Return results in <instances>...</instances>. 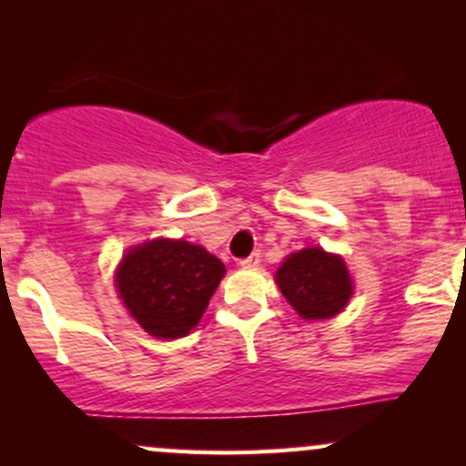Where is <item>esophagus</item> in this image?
<instances>
[{"label":"esophagus","mask_w":466,"mask_h":466,"mask_svg":"<svg viewBox=\"0 0 466 466\" xmlns=\"http://www.w3.org/2000/svg\"><path fill=\"white\" fill-rule=\"evenodd\" d=\"M260 265V254L258 251H254V254L248 256V258L240 260V267H245V269H249V267H258Z\"/></svg>","instance_id":"obj_1"}]
</instances>
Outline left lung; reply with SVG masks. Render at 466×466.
<instances>
[{"mask_svg": "<svg viewBox=\"0 0 466 466\" xmlns=\"http://www.w3.org/2000/svg\"><path fill=\"white\" fill-rule=\"evenodd\" d=\"M276 282L304 319L333 318L346 307L352 293L344 260L319 248H307L289 256L278 269Z\"/></svg>", "mask_w": 466, "mask_h": 466, "instance_id": "left-lung-1", "label": "left lung"}]
</instances>
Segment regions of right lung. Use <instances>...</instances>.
<instances>
[{
    "instance_id": "add662e5",
    "label": "right lung",
    "mask_w": 466,
    "mask_h": 466,
    "mask_svg": "<svg viewBox=\"0 0 466 466\" xmlns=\"http://www.w3.org/2000/svg\"><path fill=\"white\" fill-rule=\"evenodd\" d=\"M223 274L226 265L199 245L157 238L122 258L116 285L147 333L175 339L195 329Z\"/></svg>"
}]
</instances>
